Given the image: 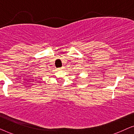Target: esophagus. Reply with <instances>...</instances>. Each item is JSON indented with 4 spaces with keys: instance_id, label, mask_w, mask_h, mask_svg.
Masks as SVG:
<instances>
[{
    "instance_id": "1",
    "label": "esophagus",
    "mask_w": 134,
    "mask_h": 134,
    "mask_svg": "<svg viewBox=\"0 0 134 134\" xmlns=\"http://www.w3.org/2000/svg\"><path fill=\"white\" fill-rule=\"evenodd\" d=\"M63 68H58V70H62Z\"/></svg>"
}]
</instances>
